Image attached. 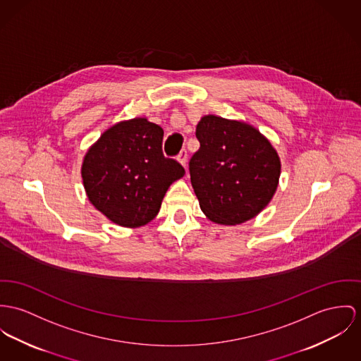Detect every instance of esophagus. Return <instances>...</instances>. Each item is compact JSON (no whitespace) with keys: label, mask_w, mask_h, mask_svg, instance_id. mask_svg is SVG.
Listing matches in <instances>:
<instances>
[{"label":"esophagus","mask_w":361,"mask_h":361,"mask_svg":"<svg viewBox=\"0 0 361 361\" xmlns=\"http://www.w3.org/2000/svg\"><path fill=\"white\" fill-rule=\"evenodd\" d=\"M177 159H178V162H180L183 166H187V161H188V152H187V149H185V148L180 151V154L177 155Z\"/></svg>","instance_id":"1"}]
</instances>
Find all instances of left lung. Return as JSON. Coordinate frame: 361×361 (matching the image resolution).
Segmentation results:
<instances>
[{"mask_svg": "<svg viewBox=\"0 0 361 361\" xmlns=\"http://www.w3.org/2000/svg\"><path fill=\"white\" fill-rule=\"evenodd\" d=\"M196 139L200 147L190 161V174L207 219L236 225L265 209L280 177L272 144L251 125L216 115L199 121Z\"/></svg>", "mask_w": 361, "mask_h": 361, "instance_id": "8db88e82", "label": "left lung"}]
</instances>
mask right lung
<instances>
[{
	"instance_id": "obj_1",
	"label": "right lung",
	"mask_w": 361,
	"mask_h": 361,
	"mask_svg": "<svg viewBox=\"0 0 361 361\" xmlns=\"http://www.w3.org/2000/svg\"><path fill=\"white\" fill-rule=\"evenodd\" d=\"M164 129L147 118L107 129L83 158V187L90 203L109 220L136 228L158 214L171 183L185 174L162 152Z\"/></svg>"
}]
</instances>
